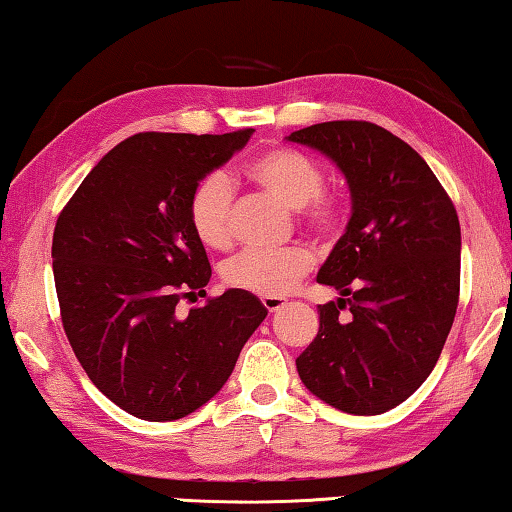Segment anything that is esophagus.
I'll use <instances>...</instances> for the list:
<instances>
[{"label": "esophagus", "mask_w": 512, "mask_h": 512, "mask_svg": "<svg viewBox=\"0 0 512 512\" xmlns=\"http://www.w3.org/2000/svg\"><path fill=\"white\" fill-rule=\"evenodd\" d=\"M261 301L270 312H276V310L285 306V299H281V297H261Z\"/></svg>", "instance_id": "obj_1"}]
</instances>
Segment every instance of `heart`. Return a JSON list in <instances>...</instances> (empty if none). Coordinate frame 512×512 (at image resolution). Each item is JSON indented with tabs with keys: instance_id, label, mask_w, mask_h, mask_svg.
<instances>
[{
	"instance_id": "heart-1",
	"label": "heart",
	"mask_w": 512,
	"mask_h": 512,
	"mask_svg": "<svg viewBox=\"0 0 512 512\" xmlns=\"http://www.w3.org/2000/svg\"><path fill=\"white\" fill-rule=\"evenodd\" d=\"M254 182L276 202L297 211V222L319 240H335L344 231L346 209L342 197L326 191V173L315 159L294 148H272L247 166ZM233 188L224 175L204 177L188 202V218L197 240L211 249H227L233 242ZM315 256L303 245L283 249H245L222 265V281L258 297H285Z\"/></svg>"
}]
</instances>
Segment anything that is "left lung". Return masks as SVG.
I'll list each match as a JSON object with an SVG mask.
<instances>
[{
	"mask_svg": "<svg viewBox=\"0 0 512 512\" xmlns=\"http://www.w3.org/2000/svg\"><path fill=\"white\" fill-rule=\"evenodd\" d=\"M342 168L353 215L317 281L342 299L319 306V333L297 357L301 382L355 416L405 402L441 357L461 288V224L432 168L369 121L292 132Z\"/></svg>",
	"mask_w": 512,
	"mask_h": 512,
	"instance_id": "left-lung-1",
	"label": "left lung"
}]
</instances>
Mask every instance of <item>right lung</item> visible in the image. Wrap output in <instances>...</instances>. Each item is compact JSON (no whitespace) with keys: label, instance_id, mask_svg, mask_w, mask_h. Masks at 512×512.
I'll return each instance as SVG.
<instances>
[{"label":"right lung","instance_id":"right-lung-1","mask_svg":"<svg viewBox=\"0 0 512 512\" xmlns=\"http://www.w3.org/2000/svg\"><path fill=\"white\" fill-rule=\"evenodd\" d=\"M139 132L92 168L53 229L60 319L89 380L141 420H177L211 400L267 310L227 290L206 296L211 265L188 218L200 179L251 137Z\"/></svg>","mask_w":512,"mask_h":512}]
</instances>
